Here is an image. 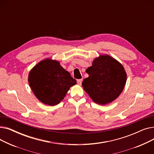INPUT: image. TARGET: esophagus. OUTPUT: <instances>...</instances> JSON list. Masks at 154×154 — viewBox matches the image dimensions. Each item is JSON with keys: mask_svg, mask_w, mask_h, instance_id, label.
<instances>
[{"mask_svg": "<svg viewBox=\"0 0 154 154\" xmlns=\"http://www.w3.org/2000/svg\"><path fill=\"white\" fill-rule=\"evenodd\" d=\"M77 84H78L81 85L82 82V79H78V80H77Z\"/></svg>", "mask_w": 154, "mask_h": 154, "instance_id": "esophagus-1", "label": "esophagus"}]
</instances>
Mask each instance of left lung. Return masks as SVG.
<instances>
[{"mask_svg":"<svg viewBox=\"0 0 154 154\" xmlns=\"http://www.w3.org/2000/svg\"><path fill=\"white\" fill-rule=\"evenodd\" d=\"M86 72L88 77L84 79L82 85L92 100L99 104L106 105L117 99L126 83L123 66L109 55L95 59Z\"/></svg>","mask_w":154,"mask_h":154,"instance_id":"left-lung-1","label":"left lung"}]
</instances>
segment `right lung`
<instances>
[{
  "instance_id": "obj_1",
  "label": "right lung",
  "mask_w": 154,
  "mask_h": 154,
  "mask_svg": "<svg viewBox=\"0 0 154 154\" xmlns=\"http://www.w3.org/2000/svg\"><path fill=\"white\" fill-rule=\"evenodd\" d=\"M29 83L37 98L48 106L60 103L76 80L60 66L59 62L45 59L32 69Z\"/></svg>"
}]
</instances>
